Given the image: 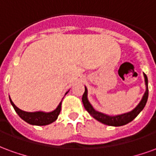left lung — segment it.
<instances>
[{
	"label": "left lung",
	"instance_id": "obj_1",
	"mask_svg": "<svg viewBox=\"0 0 156 156\" xmlns=\"http://www.w3.org/2000/svg\"><path fill=\"white\" fill-rule=\"evenodd\" d=\"M144 82H145V86H146V90L144 93L143 98L140 102V104L135 107V108L130 112H128L123 115H115V116H109V115H105L103 113L96 111L94 108H93L91 104L89 103L88 99V89L85 87L84 94L83 95L82 98V101L83 104L85 109L89 113V115L94 118L95 119H97L99 122H101L102 124H105L106 125H109V126H122L124 124L129 123L134 119V118H136L140 113L144 106L146 105V102L148 99V95H149V89H148V78L147 76L145 73H144Z\"/></svg>",
	"mask_w": 156,
	"mask_h": 156
}]
</instances>
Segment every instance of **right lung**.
Wrapping results in <instances>:
<instances>
[{"instance_id":"1","label":"right lung","mask_w":156,"mask_h":156,"mask_svg":"<svg viewBox=\"0 0 156 156\" xmlns=\"http://www.w3.org/2000/svg\"><path fill=\"white\" fill-rule=\"evenodd\" d=\"M69 91V90H68ZM68 91L65 94H67ZM10 98V102L13 106V108L15 109V111L16 112V114L19 115V117L22 119L23 120L26 121L27 123H28L32 125H38V126H42V125H48V124H51L52 122H54L57 119H58V115L60 114L61 111V105H62V101L60 102V104L58 105L57 108L51 112H41V111H37V112H26L23 111L22 109L18 108L15 105L14 103L12 101L11 98Z\"/></svg>"}]
</instances>
